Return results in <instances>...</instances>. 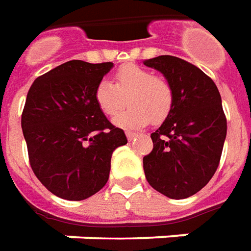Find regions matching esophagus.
Wrapping results in <instances>:
<instances>
[{"mask_svg":"<svg viewBox=\"0 0 251 251\" xmlns=\"http://www.w3.org/2000/svg\"><path fill=\"white\" fill-rule=\"evenodd\" d=\"M137 134L136 133H132V132H126V137H127V140H133L134 137H136Z\"/></svg>","mask_w":251,"mask_h":251,"instance_id":"34e87169","label":"esophagus"}]
</instances>
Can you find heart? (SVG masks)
<instances>
[{
    "label": "heart",
    "mask_w": 251,
    "mask_h": 251,
    "mask_svg": "<svg viewBox=\"0 0 251 251\" xmlns=\"http://www.w3.org/2000/svg\"><path fill=\"white\" fill-rule=\"evenodd\" d=\"M115 85L107 79L97 83L93 99L105 117H114L128 99L129 108L114 118L122 129H139L152 121L161 124L172 112L175 95L170 83L162 76L152 75L146 68L126 64L117 70Z\"/></svg>",
    "instance_id": "obj_1"
}]
</instances>
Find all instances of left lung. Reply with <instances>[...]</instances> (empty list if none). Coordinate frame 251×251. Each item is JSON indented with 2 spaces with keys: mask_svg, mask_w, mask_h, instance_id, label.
Masks as SVG:
<instances>
[{
  "mask_svg": "<svg viewBox=\"0 0 251 251\" xmlns=\"http://www.w3.org/2000/svg\"><path fill=\"white\" fill-rule=\"evenodd\" d=\"M144 64L161 71L175 95L172 112L151 133L154 148L143 158L146 178L165 197L184 199L219 168L226 136L221 96L210 76L180 57L165 54Z\"/></svg>",
  "mask_w": 251,
  "mask_h": 251,
  "instance_id": "left-lung-1",
  "label": "left lung"
}]
</instances>
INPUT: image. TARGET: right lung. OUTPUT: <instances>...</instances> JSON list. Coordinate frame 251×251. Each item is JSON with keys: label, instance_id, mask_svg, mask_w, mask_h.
I'll return each mask as SVG.
<instances>
[{"label": "right lung", "instance_id": "add662e5", "mask_svg": "<svg viewBox=\"0 0 251 251\" xmlns=\"http://www.w3.org/2000/svg\"><path fill=\"white\" fill-rule=\"evenodd\" d=\"M114 66L71 60L38 76L22 114L28 161L52 194L67 201L95 195L108 181L111 155L127 143L97 108L96 85Z\"/></svg>", "mask_w": 251, "mask_h": 251}]
</instances>
